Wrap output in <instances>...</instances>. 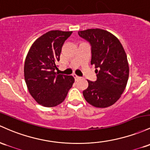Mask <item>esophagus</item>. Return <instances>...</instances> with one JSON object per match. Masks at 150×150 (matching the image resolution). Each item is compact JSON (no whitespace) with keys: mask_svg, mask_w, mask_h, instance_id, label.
Instances as JSON below:
<instances>
[{"mask_svg":"<svg viewBox=\"0 0 150 150\" xmlns=\"http://www.w3.org/2000/svg\"><path fill=\"white\" fill-rule=\"evenodd\" d=\"M72 76H73L74 78H75V81H78V80H80V79L81 78H80V77H79L77 75H75V74H73V75H72Z\"/></svg>","mask_w":150,"mask_h":150,"instance_id":"esophagus-1","label":"esophagus"}]
</instances>
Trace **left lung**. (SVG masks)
Wrapping results in <instances>:
<instances>
[{
  "label": "left lung",
  "instance_id": "1",
  "mask_svg": "<svg viewBox=\"0 0 150 150\" xmlns=\"http://www.w3.org/2000/svg\"><path fill=\"white\" fill-rule=\"evenodd\" d=\"M78 35L91 45V65L96 68V81L88 80L84 98L96 108L111 106L120 98L129 78L125 51L117 38L105 30L88 29Z\"/></svg>",
  "mask_w": 150,
  "mask_h": 150
}]
</instances>
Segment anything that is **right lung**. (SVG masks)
<instances>
[{
	"label": "right lung",
	"instance_id": "right-lung-1",
	"mask_svg": "<svg viewBox=\"0 0 150 150\" xmlns=\"http://www.w3.org/2000/svg\"><path fill=\"white\" fill-rule=\"evenodd\" d=\"M72 31L50 30L31 45L25 60L24 76L31 96L47 108L64 101L75 79L55 72L62 47Z\"/></svg>",
	"mask_w": 150,
	"mask_h": 150
}]
</instances>
